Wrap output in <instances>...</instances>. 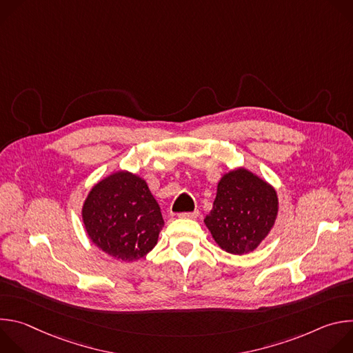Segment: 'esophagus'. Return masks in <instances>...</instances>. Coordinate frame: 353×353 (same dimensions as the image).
Instances as JSON below:
<instances>
[{"label": "esophagus", "instance_id": "obj_1", "mask_svg": "<svg viewBox=\"0 0 353 353\" xmlns=\"http://www.w3.org/2000/svg\"><path fill=\"white\" fill-rule=\"evenodd\" d=\"M198 216V211H192V212H181L179 214V218L181 219H195Z\"/></svg>", "mask_w": 353, "mask_h": 353}]
</instances>
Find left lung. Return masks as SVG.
Masks as SVG:
<instances>
[{
    "label": "left lung",
    "instance_id": "1",
    "mask_svg": "<svg viewBox=\"0 0 353 353\" xmlns=\"http://www.w3.org/2000/svg\"><path fill=\"white\" fill-rule=\"evenodd\" d=\"M278 215L275 188L244 168L225 173L204 222L216 244L230 254L254 251Z\"/></svg>",
    "mask_w": 353,
    "mask_h": 353
}]
</instances>
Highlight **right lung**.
I'll return each instance as SVG.
<instances>
[{"label":"right lung","instance_id":"add662e5","mask_svg":"<svg viewBox=\"0 0 353 353\" xmlns=\"http://www.w3.org/2000/svg\"><path fill=\"white\" fill-rule=\"evenodd\" d=\"M82 221L92 243L110 257L131 263L152 250L165 222L146 181L116 172L89 191Z\"/></svg>","mask_w":353,"mask_h":353}]
</instances>
